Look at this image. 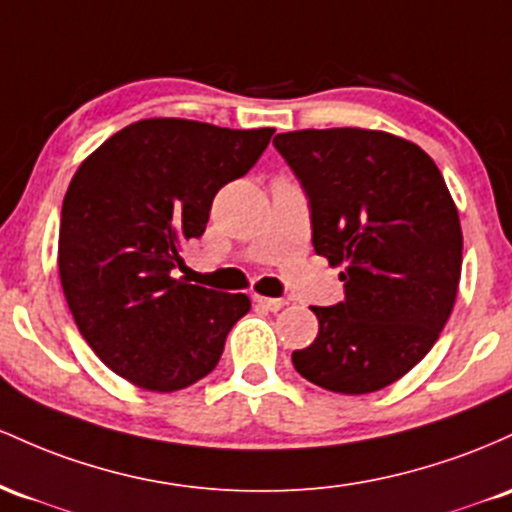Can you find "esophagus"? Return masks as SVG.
<instances>
[{
    "label": "esophagus",
    "mask_w": 512,
    "mask_h": 512,
    "mask_svg": "<svg viewBox=\"0 0 512 512\" xmlns=\"http://www.w3.org/2000/svg\"><path fill=\"white\" fill-rule=\"evenodd\" d=\"M254 302L258 307L271 309V312H278V309L285 307V300H275V297H263V295H254Z\"/></svg>",
    "instance_id": "34e87169"
}]
</instances>
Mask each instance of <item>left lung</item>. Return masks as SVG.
<instances>
[{
    "mask_svg": "<svg viewBox=\"0 0 512 512\" xmlns=\"http://www.w3.org/2000/svg\"><path fill=\"white\" fill-rule=\"evenodd\" d=\"M273 145L307 191L314 251L346 268V300L312 307L319 333L292 365L329 392H380L426 358L455 307V200L433 159L392 132L295 130Z\"/></svg>",
    "mask_w": 512,
    "mask_h": 512,
    "instance_id": "obj_1",
    "label": "left lung"
}]
</instances>
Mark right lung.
Returning <instances> with one entry per match:
<instances>
[{
    "instance_id": "obj_1",
    "label": "right lung",
    "mask_w": 512,
    "mask_h": 512,
    "mask_svg": "<svg viewBox=\"0 0 512 512\" xmlns=\"http://www.w3.org/2000/svg\"><path fill=\"white\" fill-rule=\"evenodd\" d=\"M273 128L183 118L128 125L84 159L65 193L57 268L65 300L101 363L140 389L176 392L220 363L246 295L176 280L217 191L258 162Z\"/></svg>"
}]
</instances>
